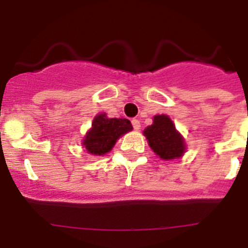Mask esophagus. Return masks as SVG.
<instances>
[{
	"label": "esophagus",
	"mask_w": 248,
	"mask_h": 248,
	"mask_svg": "<svg viewBox=\"0 0 248 248\" xmlns=\"http://www.w3.org/2000/svg\"><path fill=\"white\" fill-rule=\"evenodd\" d=\"M131 124H133V128L135 129V130H139L140 129V122L138 119H133L131 120Z\"/></svg>",
	"instance_id": "1"
}]
</instances>
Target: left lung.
Listing matches in <instances>:
<instances>
[{"label": "left lung", "mask_w": 248, "mask_h": 248, "mask_svg": "<svg viewBox=\"0 0 248 248\" xmlns=\"http://www.w3.org/2000/svg\"><path fill=\"white\" fill-rule=\"evenodd\" d=\"M150 148L164 160L180 157L185 151L184 139L166 115L154 117V123L144 130Z\"/></svg>", "instance_id": "left-lung-1"}]
</instances>
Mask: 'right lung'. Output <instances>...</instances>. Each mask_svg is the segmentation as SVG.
<instances>
[{
  "label": "right lung",
  "mask_w": 248,
  "mask_h": 248,
  "mask_svg": "<svg viewBox=\"0 0 248 248\" xmlns=\"http://www.w3.org/2000/svg\"><path fill=\"white\" fill-rule=\"evenodd\" d=\"M133 129L128 119H108L105 114L94 118L92 129L83 140V145L93 155H104L111 150L117 140Z\"/></svg>",
  "instance_id": "obj_1"
}]
</instances>
